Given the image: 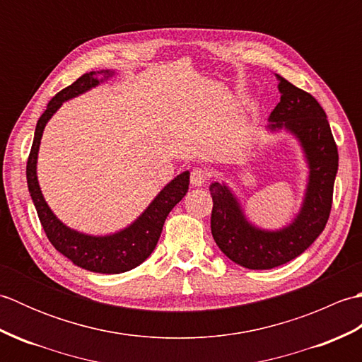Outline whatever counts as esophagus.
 <instances>
[{"mask_svg": "<svg viewBox=\"0 0 362 362\" xmlns=\"http://www.w3.org/2000/svg\"><path fill=\"white\" fill-rule=\"evenodd\" d=\"M209 179H210V173H209V169L204 168V166L193 168V171H191V175H189V180L194 187L204 185V183Z\"/></svg>", "mask_w": 362, "mask_h": 362, "instance_id": "1", "label": "esophagus"}]
</instances>
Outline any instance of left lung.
Instances as JSON below:
<instances>
[{
  "instance_id": "1",
  "label": "left lung",
  "mask_w": 362,
  "mask_h": 362,
  "mask_svg": "<svg viewBox=\"0 0 362 362\" xmlns=\"http://www.w3.org/2000/svg\"><path fill=\"white\" fill-rule=\"evenodd\" d=\"M276 78L281 98L267 127L286 129L296 135L310 166L308 187L297 218L281 230H261L245 219L240 202L224 183L210 185L214 241L230 259L247 269H272L303 253L324 232L333 204L339 156L327 115L316 98L281 76Z\"/></svg>"
}]
</instances>
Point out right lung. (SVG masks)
Masks as SVG:
<instances>
[{
	"label": "right lung",
	"instance_id": "right-lung-1",
	"mask_svg": "<svg viewBox=\"0 0 362 362\" xmlns=\"http://www.w3.org/2000/svg\"><path fill=\"white\" fill-rule=\"evenodd\" d=\"M99 75H104L105 79H107L113 76V71L103 70L82 74L78 81L62 91H59L48 103L46 110L40 119L37 121L33 148H30L26 165V179L38 219H40L45 233L56 250H59L68 259H71L76 266L87 269V271L99 274H121L140 266L156 249L169 211L188 193L189 173H182L174 180L169 182L151 202L148 209L144 210L141 216L134 224H130L118 233L107 236L83 235L66 227L56 218V214L45 202L37 180V156L43 129L64 101L86 93L87 90L103 82L104 80L98 79Z\"/></svg>",
	"mask_w": 362,
	"mask_h": 362
}]
</instances>
